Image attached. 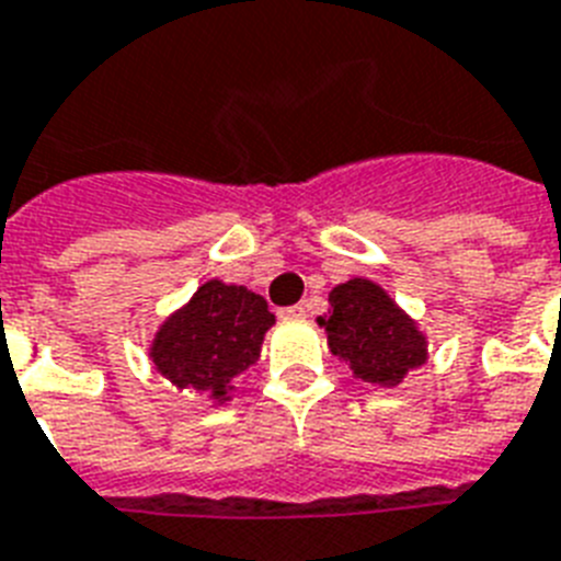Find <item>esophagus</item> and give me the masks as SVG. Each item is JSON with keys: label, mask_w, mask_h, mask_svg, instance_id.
<instances>
[{"label": "esophagus", "mask_w": 561, "mask_h": 561, "mask_svg": "<svg viewBox=\"0 0 561 561\" xmlns=\"http://www.w3.org/2000/svg\"><path fill=\"white\" fill-rule=\"evenodd\" d=\"M279 317H285V320H299V317H305V305H290V308H282Z\"/></svg>", "instance_id": "34e87169"}]
</instances>
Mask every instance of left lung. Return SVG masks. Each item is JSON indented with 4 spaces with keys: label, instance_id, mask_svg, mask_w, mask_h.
Here are the masks:
<instances>
[{
    "label": "left lung",
    "instance_id": "1",
    "mask_svg": "<svg viewBox=\"0 0 561 561\" xmlns=\"http://www.w3.org/2000/svg\"><path fill=\"white\" fill-rule=\"evenodd\" d=\"M331 317L320 320L334 357L348 359L354 375L377 386H398L409 368L426 359V343L407 313L375 282L352 279L331 290Z\"/></svg>",
    "mask_w": 561,
    "mask_h": 561
}]
</instances>
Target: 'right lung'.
Returning <instances> with one entry per match:
<instances>
[{
	"label": "right lung",
	"mask_w": 561,
	"mask_h": 561,
	"mask_svg": "<svg viewBox=\"0 0 561 561\" xmlns=\"http://www.w3.org/2000/svg\"><path fill=\"white\" fill-rule=\"evenodd\" d=\"M273 325L267 302L253 290L207 282L184 311L163 322L152 343L158 371L175 386L225 398L230 380L259 359Z\"/></svg>",
	"instance_id": "right-lung-1"
}]
</instances>
